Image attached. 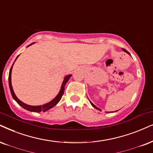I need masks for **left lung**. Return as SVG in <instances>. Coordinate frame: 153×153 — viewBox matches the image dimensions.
<instances>
[{
    "label": "left lung",
    "mask_w": 153,
    "mask_h": 153,
    "mask_svg": "<svg viewBox=\"0 0 153 153\" xmlns=\"http://www.w3.org/2000/svg\"><path fill=\"white\" fill-rule=\"evenodd\" d=\"M122 50H123V51H124V52H126V53H128V54H129V55H131V54H130V53H128V51H126V49H122ZM90 102L91 105H92V107H93L94 108H95V109H97V110H100V111H101V109H99V108H98V107H96V106H95V105H94V104L93 103H92V102H91L90 101Z\"/></svg>",
    "instance_id": "obj_1"
}]
</instances>
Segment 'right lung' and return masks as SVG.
I'll return each mask as SVG.
<instances>
[{"label": "right lung", "mask_w": 153, "mask_h": 153, "mask_svg": "<svg viewBox=\"0 0 153 153\" xmlns=\"http://www.w3.org/2000/svg\"><path fill=\"white\" fill-rule=\"evenodd\" d=\"M34 44V42H33V43H32L31 44H30V45L27 46H30V45H32V44ZM18 56H17V57H18ZM17 57L16 58V59H17ZM16 59H15V61H16ZM14 63H13V64H14ZM13 64L12 65V67H11L10 70L9 77H8V82H9L10 90V92H11V94H12L13 98L15 100V101L17 102V104H18L19 105H20L22 107L24 108L25 109L28 110V111H33V112H41V111H43V112H45V111H47V110L51 109V108L53 107L54 106L56 105V104L59 103V102L60 101V100H61V97H62V96H63V92H64V89H65V84H66L67 82H68V81L69 79H70L71 77L72 76V75H66V76L65 77L64 80H63V82H62V85H61V90H60L59 94H58L55 97V98H53V99L51 101H50L49 102H48V103H46L45 104H43V105H39V106L28 105V104H25V103H24V102H22V101H20V100L17 97V96L15 95L14 91H13V86H12V83H11V73H12V69H13Z\"/></svg>", "instance_id": "right-lung-1"}]
</instances>
